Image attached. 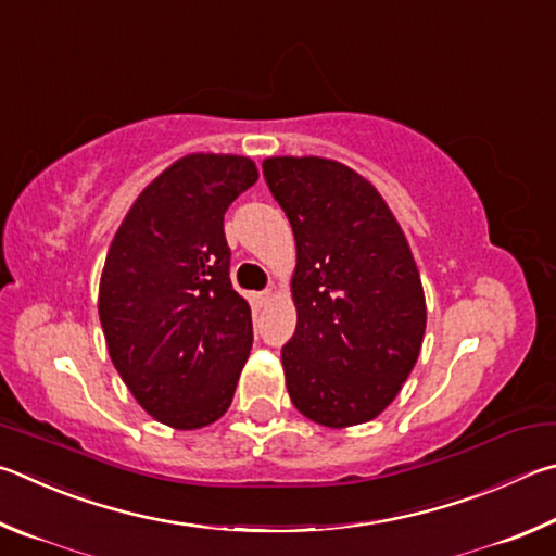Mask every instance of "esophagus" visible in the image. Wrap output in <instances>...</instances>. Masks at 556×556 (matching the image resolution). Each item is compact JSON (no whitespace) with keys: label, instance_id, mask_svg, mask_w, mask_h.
I'll use <instances>...</instances> for the list:
<instances>
[{"label":"esophagus","instance_id":"34e87169","mask_svg":"<svg viewBox=\"0 0 556 556\" xmlns=\"http://www.w3.org/2000/svg\"><path fill=\"white\" fill-rule=\"evenodd\" d=\"M268 303H270V290H266V293L253 295V305H256V307H266Z\"/></svg>","mask_w":556,"mask_h":556}]
</instances>
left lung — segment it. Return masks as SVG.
<instances>
[{
    "label": "left lung",
    "instance_id": "1",
    "mask_svg": "<svg viewBox=\"0 0 556 556\" xmlns=\"http://www.w3.org/2000/svg\"><path fill=\"white\" fill-rule=\"evenodd\" d=\"M263 175L295 233L298 327L280 352L290 401L342 427L381 415L420 356V270L391 207L364 175L319 155H273Z\"/></svg>",
    "mask_w": 556,
    "mask_h": 556
}]
</instances>
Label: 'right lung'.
<instances>
[{
	"instance_id": "right-lung-1",
	"label": "right lung",
	"mask_w": 556,
	"mask_h": 556,
	"mask_svg": "<svg viewBox=\"0 0 556 556\" xmlns=\"http://www.w3.org/2000/svg\"><path fill=\"white\" fill-rule=\"evenodd\" d=\"M256 180L247 155H182L141 190L106 251L97 309L112 364L136 403L175 430L229 410L251 352L224 212Z\"/></svg>"
}]
</instances>
